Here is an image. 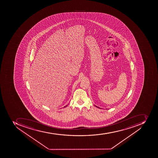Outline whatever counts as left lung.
Here are the masks:
<instances>
[{
	"label": "left lung",
	"instance_id": "1",
	"mask_svg": "<svg viewBox=\"0 0 158 158\" xmlns=\"http://www.w3.org/2000/svg\"><path fill=\"white\" fill-rule=\"evenodd\" d=\"M96 107H97V106H96ZM98 108H99V107H98Z\"/></svg>",
	"mask_w": 158,
	"mask_h": 158
}]
</instances>
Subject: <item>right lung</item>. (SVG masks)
<instances>
[{
    "mask_svg": "<svg viewBox=\"0 0 158 158\" xmlns=\"http://www.w3.org/2000/svg\"><path fill=\"white\" fill-rule=\"evenodd\" d=\"M67 105H66V106H64V108H65V107H67Z\"/></svg>",
    "mask_w": 158,
    "mask_h": 158,
    "instance_id": "right-lung-1",
    "label": "right lung"
}]
</instances>
